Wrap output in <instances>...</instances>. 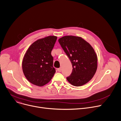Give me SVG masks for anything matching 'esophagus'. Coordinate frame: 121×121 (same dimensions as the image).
I'll return each instance as SVG.
<instances>
[{
    "instance_id": "34e87169",
    "label": "esophagus",
    "mask_w": 121,
    "mask_h": 121,
    "mask_svg": "<svg viewBox=\"0 0 121 121\" xmlns=\"http://www.w3.org/2000/svg\"><path fill=\"white\" fill-rule=\"evenodd\" d=\"M57 70H58V72H60L61 71V68H58V69H57Z\"/></svg>"
}]
</instances>
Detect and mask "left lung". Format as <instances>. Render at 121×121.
I'll use <instances>...</instances> for the list:
<instances>
[{
    "label": "left lung",
    "instance_id": "8db88e82",
    "mask_svg": "<svg viewBox=\"0 0 121 121\" xmlns=\"http://www.w3.org/2000/svg\"><path fill=\"white\" fill-rule=\"evenodd\" d=\"M58 42L72 65V72L67 77V81L76 87L87 83L93 77L98 66V57L93 48L78 36H65Z\"/></svg>",
    "mask_w": 121,
    "mask_h": 121
}]
</instances>
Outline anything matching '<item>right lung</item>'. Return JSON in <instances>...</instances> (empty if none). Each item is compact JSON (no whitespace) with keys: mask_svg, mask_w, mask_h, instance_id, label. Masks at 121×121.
I'll list each match as a JSON object with an SVG mask.
<instances>
[{"mask_svg":"<svg viewBox=\"0 0 121 121\" xmlns=\"http://www.w3.org/2000/svg\"><path fill=\"white\" fill-rule=\"evenodd\" d=\"M56 40V36L38 39L26 51L22 62V71L27 79L33 85L43 86L50 82L55 74L51 52Z\"/></svg>","mask_w":121,"mask_h":121,"instance_id":"obj_1","label":"right lung"}]
</instances>
